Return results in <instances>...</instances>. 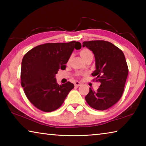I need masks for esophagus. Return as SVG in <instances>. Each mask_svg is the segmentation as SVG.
<instances>
[{
  "mask_svg": "<svg viewBox=\"0 0 146 146\" xmlns=\"http://www.w3.org/2000/svg\"><path fill=\"white\" fill-rule=\"evenodd\" d=\"M74 85H75V87H78V86H80L81 85V83L78 82V81H76L75 84H74Z\"/></svg>",
  "mask_w": 146,
  "mask_h": 146,
  "instance_id": "obj_1",
  "label": "esophagus"
}]
</instances>
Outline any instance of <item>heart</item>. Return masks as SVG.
Here are the masks:
<instances>
[{"label":"heart","instance_id":"1","mask_svg":"<svg viewBox=\"0 0 146 146\" xmlns=\"http://www.w3.org/2000/svg\"><path fill=\"white\" fill-rule=\"evenodd\" d=\"M80 56H82V58H84L85 57V56H86L87 55H90V54H93V53H92V52H91L90 50H89V49H82V51H80Z\"/></svg>","mask_w":146,"mask_h":146}]
</instances>
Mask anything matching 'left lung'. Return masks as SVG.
Wrapping results in <instances>:
<instances>
[{
    "label": "left lung",
    "instance_id": "8db88e82",
    "mask_svg": "<svg viewBox=\"0 0 146 146\" xmlns=\"http://www.w3.org/2000/svg\"><path fill=\"white\" fill-rule=\"evenodd\" d=\"M95 55L96 70L92 76L100 83L95 91L90 88L86 102L97 110H106L122 97L128 75V67L122 51L110 42L91 40L83 42Z\"/></svg>",
    "mask_w": 146,
    "mask_h": 146
}]
</instances>
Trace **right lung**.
<instances>
[{
	"mask_svg": "<svg viewBox=\"0 0 146 146\" xmlns=\"http://www.w3.org/2000/svg\"><path fill=\"white\" fill-rule=\"evenodd\" d=\"M79 42L46 43L35 47L24 56L21 66V86L32 104L39 110L51 112L62 104L74 84L56 83L58 71L65 70L74 49H80Z\"/></svg>",
	"mask_w": 146,
	"mask_h": 146,
	"instance_id": "1",
	"label": "right lung"
}]
</instances>
